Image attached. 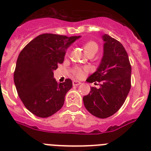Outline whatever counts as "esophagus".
I'll return each mask as SVG.
<instances>
[{
    "mask_svg": "<svg viewBox=\"0 0 151 151\" xmlns=\"http://www.w3.org/2000/svg\"><path fill=\"white\" fill-rule=\"evenodd\" d=\"M81 82L78 81H73V86H78L81 84Z\"/></svg>",
    "mask_w": 151,
    "mask_h": 151,
    "instance_id": "34e87169",
    "label": "esophagus"
}]
</instances>
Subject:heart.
Wrapping results in <instances>:
<instances>
[{"label": "heart", "mask_w": 151, "mask_h": 151, "mask_svg": "<svg viewBox=\"0 0 151 151\" xmlns=\"http://www.w3.org/2000/svg\"><path fill=\"white\" fill-rule=\"evenodd\" d=\"M83 48H84V50H85V52L88 54V55H90V54H95L97 52V50H98V46H97V44L95 42H93V41L87 42V44L84 45ZM73 73H74V75H75L76 77H78V78H81V77L83 76V74H84V71L82 70L77 68V69H74Z\"/></svg>", "instance_id": "b5f03b06"}]
</instances>
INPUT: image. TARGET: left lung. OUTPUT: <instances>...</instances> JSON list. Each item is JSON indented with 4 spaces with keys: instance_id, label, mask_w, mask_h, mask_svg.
Here are the masks:
<instances>
[{
    "instance_id": "8db88e82",
    "label": "left lung",
    "mask_w": 151,
    "mask_h": 151,
    "mask_svg": "<svg viewBox=\"0 0 151 151\" xmlns=\"http://www.w3.org/2000/svg\"><path fill=\"white\" fill-rule=\"evenodd\" d=\"M101 37L103 57L96 71L87 79L89 83L101 84L99 88L91 87L83 101L91 114L107 118L121 108L128 95L131 67L127 53L118 40L105 34Z\"/></svg>"
}]
</instances>
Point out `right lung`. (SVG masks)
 <instances>
[{
  "mask_svg": "<svg viewBox=\"0 0 151 151\" xmlns=\"http://www.w3.org/2000/svg\"><path fill=\"white\" fill-rule=\"evenodd\" d=\"M81 36L43 34L36 37L19 54L14 81L21 101L39 117H48L64 105L72 87L70 79L58 83L54 70L64 62L66 50Z\"/></svg>",
  "mask_w": 151,
  "mask_h": 151,
  "instance_id": "1",
  "label": "right lung"
}]
</instances>
